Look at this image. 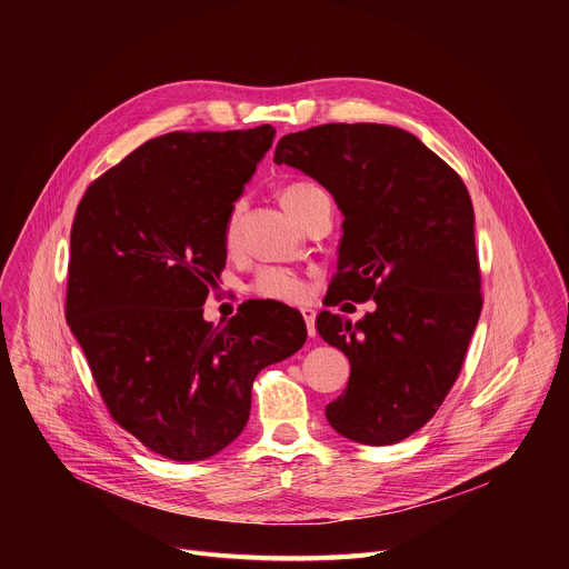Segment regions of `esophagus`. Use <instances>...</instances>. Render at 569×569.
Wrapping results in <instances>:
<instances>
[{
  "instance_id": "obj_1",
  "label": "esophagus",
  "mask_w": 569,
  "mask_h": 569,
  "mask_svg": "<svg viewBox=\"0 0 569 569\" xmlns=\"http://www.w3.org/2000/svg\"><path fill=\"white\" fill-rule=\"evenodd\" d=\"M301 315H303V321H306V331H308V336L310 338H315V310L312 308H303L301 310Z\"/></svg>"
}]
</instances>
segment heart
Returning <instances> with one entry per match:
<instances>
[{
  "label": "heart",
  "instance_id": "b5f03b06",
  "mask_svg": "<svg viewBox=\"0 0 569 569\" xmlns=\"http://www.w3.org/2000/svg\"><path fill=\"white\" fill-rule=\"evenodd\" d=\"M315 198H329L327 191L321 187L312 184V182H292L281 191V202L286 207V211L297 220L303 209L315 200ZM233 224H236V216L229 218L227 224V240L231 242L233 238ZM254 292L266 297V299H274V301H283V303H297L306 297V286L303 281L286 268H266L259 272V277L254 279Z\"/></svg>",
  "mask_w": 569,
  "mask_h": 569
}]
</instances>
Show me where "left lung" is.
<instances>
[{
  "label": "left lung",
  "instance_id": "left-lung-1",
  "mask_svg": "<svg viewBox=\"0 0 569 569\" xmlns=\"http://www.w3.org/2000/svg\"><path fill=\"white\" fill-rule=\"evenodd\" d=\"M274 164L317 180L345 216L329 306L376 301L356 323L329 310L317 315L319 336L351 362L327 419L351 441L391 446L435 417L477 327L470 196L419 137L382 123L286 134Z\"/></svg>",
  "mask_w": 569,
  "mask_h": 569
}]
</instances>
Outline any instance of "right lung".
Here are the masks:
<instances>
[{
  "label": "right lung",
  "instance_id": "right-lung-1",
  "mask_svg": "<svg viewBox=\"0 0 569 569\" xmlns=\"http://www.w3.org/2000/svg\"><path fill=\"white\" fill-rule=\"evenodd\" d=\"M270 123L169 132L90 184L71 224L64 317L112 419L148 450L200 461L246 428L257 373L306 342L299 310L202 317L227 224L272 146Z\"/></svg>",
  "mask_w": 569,
  "mask_h": 569
}]
</instances>
